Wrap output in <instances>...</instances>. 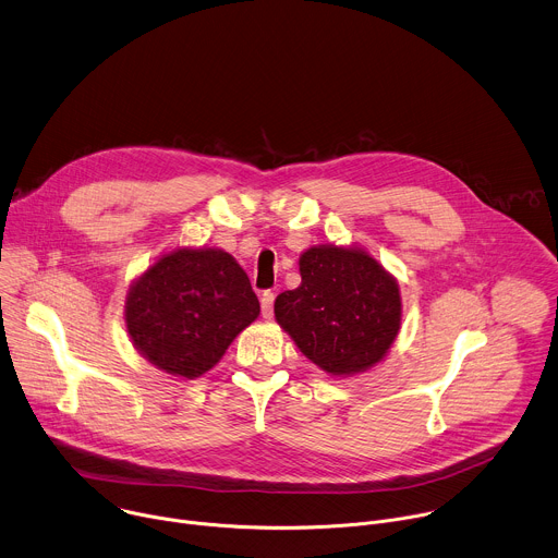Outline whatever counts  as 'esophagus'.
<instances>
[{
    "label": "esophagus",
    "mask_w": 558,
    "mask_h": 558,
    "mask_svg": "<svg viewBox=\"0 0 558 558\" xmlns=\"http://www.w3.org/2000/svg\"><path fill=\"white\" fill-rule=\"evenodd\" d=\"M272 307H275V292L266 290L262 294V314H264V318H272Z\"/></svg>",
    "instance_id": "34e87169"
}]
</instances>
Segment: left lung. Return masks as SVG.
Wrapping results in <instances>:
<instances>
[{"label": "left lung", "instance_id": "obj_1", "mask_svg": "<svg viewBox=\"0 0 558 558\" xmlns=\"http://www.w3.org/2000/svg\"><path fill=\"white\" fill-rule=\"evenodd\" d=\"M301 286L275 301L296 348L333 376L365 372L400 329V290L365 251L314 246L299 259Z\"/></svg>", "mask_w": 558, "mask_h": 558}]
</instances>
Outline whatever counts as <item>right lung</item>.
Here are the masks:
<instances>
[{"mask_svg":"<svg viewBox=\"0 0 558 558\" xmlns=\"http://www.w3.org/2000/svg\"><path fill=\"white\" fill-rule=\"evenodd\" d=\"M128 331L158 369L197 378L259 314L246 272L225 251H175L130 290Z\"/></svg>","mask_w":558,"mask_h":558,"instance_id":"1","label":"right lung"}]
</instances>
